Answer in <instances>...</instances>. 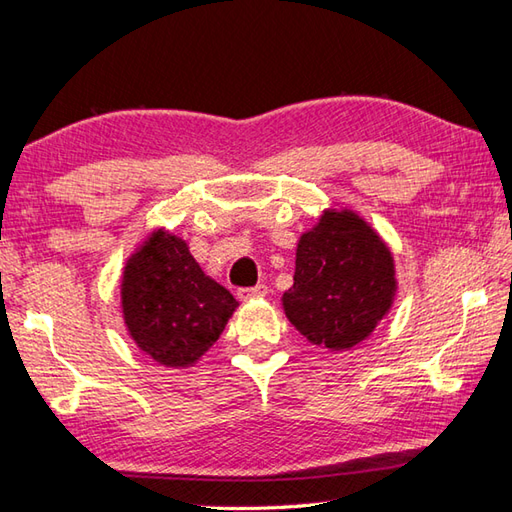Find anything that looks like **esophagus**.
<instances>
[{"mask_svg":"<svg viewBox=\"0 0 512 512\" xmlns=\"http://www.w3.org/2000/svg\"><path fill=\"white\" fill-rule=\"evenodd\" d=\"M263 296H267V285L238 289V298L241 300H252V298H263Z\"/></svg>","mask_w":512,"mask_h":512,"instance_id":"34e87169","label":"esophagus"}]
</instances>
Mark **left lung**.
I'll use <instances>...</instances> for the list:
<instances>
[{"instance_id": "1", "label": "left lung", "mask_w": 512, "mask_h": 512, "mask_svg": "<svg viewBox=\"0 0 512 512\" xmlns=\"http://www.w3.org/2000/svg\"><path fill=\"white\" fill-rule=\"evenodd\" d=\"M398 291L389 245L351 210H325L296 247L283 309L302 336L329 351L367 340Z\"/></svg>"}]
</instances>
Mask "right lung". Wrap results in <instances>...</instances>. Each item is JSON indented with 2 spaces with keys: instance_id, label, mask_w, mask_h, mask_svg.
<instances>
[{
  "instance_id": "add662e5",
  "label": "right lung",
  "mask_w": 512,
  "mask_h": 512,
  "mask_svg": "<svg viewBox=\"0 0 512 512\" xmlns=\"http://www.w3.org/2000/svg\"><path fill=\"white\" fill-rule=\"evenodd\" d=\"M121 307L145 356L185 369L218 340L238 302L205 274L183 238L154 229L123 267Z\"/></svg>"
}]
</instances>
